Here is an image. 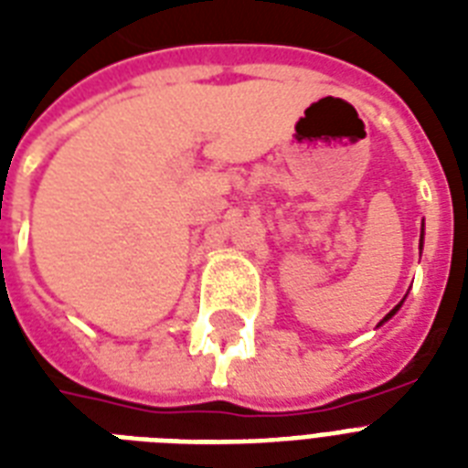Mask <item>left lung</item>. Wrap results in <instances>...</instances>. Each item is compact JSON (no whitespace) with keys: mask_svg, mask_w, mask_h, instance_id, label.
Returning a JSON list of instances; mask_svg holds the SVG:
<instances>
[{"mask_svg":"<svg viewBox=\"0 0 468 468\" xmlns=\"http://www.w3.org/2000/svg\"><path fill=\"white\" fill-rule=\"evenodd\" d=\"M420 248H422V242H420ZM396 311H399V306H396V308H393V311H391V313H388V315H386V320H388V318H391V315H393V313H396Z\"/></svg>","mask_w":468,"mask_h":468,"instance_id":"8db88e82","label":"left lung"}]
</instances>
